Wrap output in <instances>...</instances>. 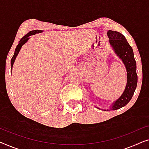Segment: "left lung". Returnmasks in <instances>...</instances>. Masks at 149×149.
I'll return each instance as SVG.
<instances>
[{
	"instance_id": "obj_1",
	"label": "left lung",
	"mask_w": 149,
	"mask_h": 149,
	"mask_svg": "<svg viewBox=\"0 0 149 149\" xmlns=\"http://www.w3.org/2000/svg\"><path fill=\"white\" fill-rule=\"evenodd\" d=\"M109 42L117 56L121 59L127 70V85L121 96L115 102L111 110H117L125 107L131 100L138 83L136 62L132 47L123 34L117 31L109 30L107 32Z\"/></svg>"
}]
</instances>
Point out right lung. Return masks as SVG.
Instances as JSON below:
<instances>
[{"instance_id": "right-lung-1", "label": "right lung", "mask_w": 149, "mask_h": 149, "mask_svg": "<svg viewBox=\"0 0 149 149\" xmlns=\"http://www.w3.org/2000/svg\"><path fill=\"white\" fill-rule=\"evenodd\" d=\"M42 30H32V31H30L28 32L27 34H26L25 36H24V37H22L21 38V40H19V44L17 45V46L16 47L15 49V53H14V55L12 57L11 60V67L12 68V67H13V63L15 62V60L16 58V57H17L18 53H19L20 49L23 45L24 44H25L26 42H27V40L29 39V36H31V35H34V34H36L37 33H40V32H42Z\"/></svg>"}]
</instances>
